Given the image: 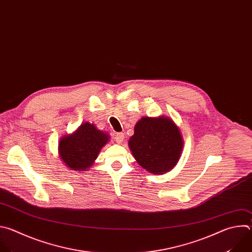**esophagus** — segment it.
I'll use <instances>...</instances> for the list:
<instances>
[{
  "label": "esophagus",
  "instance_id": "esophagus-1",
  "mask_svg": "<svg viewBox=\"0 0 252 252\" xmlns=\"http://www.w3.org/2000/svg\"><path fill=\"white\" fill-rule=\"evenodd\" d=\"M123 140H124V134L123 133H116V135H115L116 143L121 144L123 142Z\"/></svg>",
  "mask_w": 252,
  "mask_h": 252
}]
</instances>
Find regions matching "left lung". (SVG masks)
Returning a JSON list of instances; mask_svg holds the SVG:
<instances>
[{
  "instance_id": "obj_1",
  "label": "left lung",
  "mask_w": 252,
  "mask_h": 252,
  "mask_svg": "<svg viewBox=\"0 0 252 252\" xmlns=\"http://www.w3.org/2000/svg\"><path fill=\"white\" fill-rule=\"evenodd\" d=\"M137 163L147 172L165 174L179 162L184 141L179 127L168 116L142 117L128 142Z\"/></svg>"
}]
</instances>
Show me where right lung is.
<instances>
[{
  "instance_id": "right-lung-1",
  "label": "right lung",
  "mask_w": 252,
  "mask_h": 252,
  "mask_svg": "<svg viewBox=\"0 0 252 252\" xmlns=\"http://www.w3.org/2000/svg\"><path fill=\"white\" fill-rule=\"evenodd\" d=\"M110 136L89 122L82 123L73 133L59 142V156L65 167L74 172H85L95 162Z\"/></svg>"
}]
</instances>
